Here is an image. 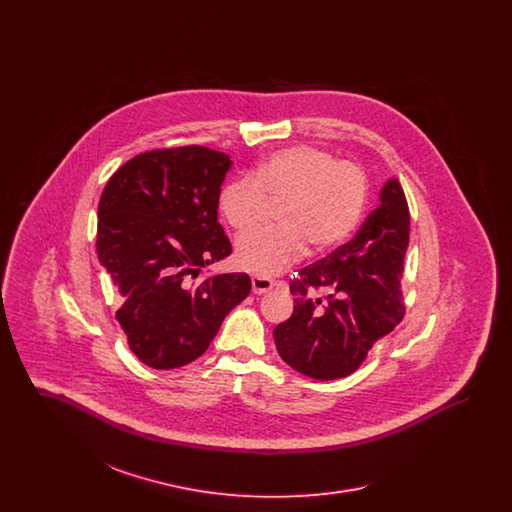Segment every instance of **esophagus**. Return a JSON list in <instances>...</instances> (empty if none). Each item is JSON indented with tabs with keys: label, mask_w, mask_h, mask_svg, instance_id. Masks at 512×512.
<instances>
[{
	"label": "esophagus",
	"mask_w": 512,
	"mask_h": 512,
	"mask_svg": "<svg viewBox=\"0 0 512 512\" xmlns=\"http://www.w3.org/2000/svg\"><path fill=\"white\" fill-rule=\"evenodd\" d=\"M251 286H253V292L265 293L268 290H272L276 286V282L272 278H268V276L255 274V276H251Z\"/></svg>",
	"instance_id": "1"
}]
</instances>
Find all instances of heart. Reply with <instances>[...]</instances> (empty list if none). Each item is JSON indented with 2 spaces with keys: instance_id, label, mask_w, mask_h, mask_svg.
<instances>
[{
  "instance_id": "heart-1",
  "label": "heart",
  "mask_w": 512,
  "mask_h": 512,
  "mask_svg": "<svg viewBox=\"0 0 512 512\" xmlns=\"http://www.w3.org/2000/svg\"><path fill=\"white\" fill-rule=\"evenodd\" d=\"M368 182L353 161H338L324 147H284L272 151L249 178H234L219 192L220 217L236 232L251 230L268 205L278 226L244 234L236 261L255 274H276L299 261L307 244L324 253L343 244L365 213Z\"/></svg>"
}]
</instances>
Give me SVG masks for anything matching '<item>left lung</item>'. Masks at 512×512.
I'll return each mask as SVG.
<instances>
[{"label":"left lung","instance_id":"left-lung-1","mask_svg":"<svg viewBox=\"0 0 512 512\" xmlns=\"http://www.w3.org/2000/svg\"><path fill=\"white\" fill-rule=\"evenodd\" d=\"M409 230V203L393 178L351 242L290 280L293 315L272 334L288 365L336 380L365 363L372 345L405 315L401 276Z\"/></svg>","mask_w":512,"mask_h":512}]
</instances>
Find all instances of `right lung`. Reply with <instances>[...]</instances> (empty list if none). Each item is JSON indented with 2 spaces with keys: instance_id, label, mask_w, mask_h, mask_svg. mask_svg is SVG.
<instances>
[{
  "instance_id": "1",
  "label": "right lung",
  "mask_w": 512,
  "mask_h": 512,
  "mask_svg": "<svg viewBox=\"0 0 512 512\" xmlns=\"http://www.w3.org/2000/svg\"><path fill=\"white\" fill-rule=\"evenodd\" d=\"M232 161L205 146L138 153L109 178L98 207V257L121 293L130 351L169 370L201 357L251 292L245 272L195 280L232 253L219 192Z\"/></svg>"
}]
</instances>
